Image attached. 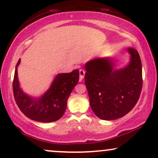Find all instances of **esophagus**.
<instances>
[{
    "label": "esophagus",
    "mask_w": 158,
    "mask_h": 158,
    "mask_svg": "<svg viewBox=\"0 0 158 158\" xmlns=\"http://www.w3.org/2000/svg\"><path fill=\"white\" fill-rule=\"evenodd\" d=\"M85 74V71L83 69H80L79 70V81H81L83 79H84Z\"/></svg>",
    "instance_id": "esophagus-1"
}]
</instances>
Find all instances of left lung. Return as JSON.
Returning a JSON list of instances; mask_svg holds the SVG:
<instances>
[{"mask_svg":"<svg viewBox=\"0 0 158 158\" xmlns=\"http://www.w3.org/2000/svg\"><path fill=\"white\" fill-rule=\"evenodd\" d=\"M130 61L122 68H115L110 57L95 58L85 65V82L91 109L102 120H115L132 110L143 85L142 64L133 48L127 49Z\"/></svg>","mask_w":158,"mask_h":158,"instance_id":"left-lung-1","label":"left lung"}]
</instances>
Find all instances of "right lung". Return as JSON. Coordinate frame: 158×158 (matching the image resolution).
I'll list each match as a JSON object with an SVG mask.
<instances>
[{"label":"right lung","mask_w":158,"mask_h":158,"mask_svg":"<svg viewBox=\"0 0 158 158\" xmlns=\"http://www.w3.org/2000/svg\"><path fill=\"white\" fill-rule=\"evenodd\" d=\"M20 63L19 60L15 68L13 94L20 111L28 118L39 122L49 123L59 120L65 112L68 98L79 81V70L57 74L48 90L40 97L35 98L24 93L20 87L18 77Z\"/></svg>","instance_id":"obj_1"}]
</instances>
